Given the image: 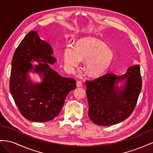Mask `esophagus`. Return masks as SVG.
Segmentation results:
<instances>
[{
  "label": "esophagus",
  "instance_id": "1",
  "mask_svg": "<svg viewBox=\"0 0 153 153\" xmlns=\"http://www.w3.org/2000/svg\"><path fill=\"white\" fill-rule=\"evenodd\" d=\"M77 87H81L82 86V82L81 81H77L76 83Z\"/></svg>",
  "mask_w": 153,
  "mask_h": 153
}]
</instances>
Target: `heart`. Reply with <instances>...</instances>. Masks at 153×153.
I'll return each instance as SVG.
<instances>
[{
	"instance_id": "b5f03b06",
	"label": "heart",
	"mask_w": 153,
	"mask_h": 153,
	"mask_svg": "<svg viewBox=\"0 0 153 153\" xmlns=\"http://www.w3.org/2000/svg\"><path fill=\"white\" fill-rule=\"evenodd\" d=\"M114 52L105 43L93 38H85L78 41L75 48L68 46L64 50L65 66L73 71L81 62L86 59L85 69L91 76L102 74L110 66Z\"/></svg>"
}]
</instances>
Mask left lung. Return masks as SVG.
<instances>
[{"mask_svg":"<svg viewBox=\"0 0 153 153\" xmlns=\"http://www.w3.org/2000/svg\"><path fill=\"white\" fill-rule=\"evenodd\" d=\"M125 81L122 88L117 83ZM140 68L134 65L123 75L107 73L92 81H86L88 116L99 126H111L128 118L136 106L142 89Z\"/></svg>","mask_w":153,"mask_h":153,"instance_id":"obj_1","label":"left lung"}]
</instances>
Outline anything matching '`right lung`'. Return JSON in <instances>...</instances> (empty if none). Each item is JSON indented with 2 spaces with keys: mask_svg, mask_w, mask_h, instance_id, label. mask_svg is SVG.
I'll return each mask as SVG.
<instances>
[{
  "mask_svg": "<svg viewBox=\"0 0 153 153\" xmlns=\"http://www.w3.org/2000/svg\"><path fill=\"white\" fill-rule=\"evenodd\" d=\"M48 42L31 30L16 48L11 62L10 90L16 106L26 119L43 123L54 119L62 110L70 91L76 89L73 78L61 76L49 64L56 58ZM30 61H37L33 67ZM33 70L41 75L42 81L34 84L28 73Z\"/></svg>",
  "mask_w": 153,
  "mask_h": 153,
  "instance_id": "obj_1",
  "label": "right lung"
}]
</instances>
